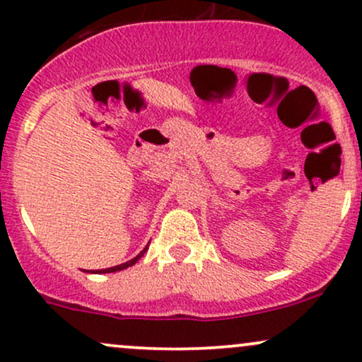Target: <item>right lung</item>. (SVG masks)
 Instances as JSON below:
<instances>
[{
  "label": "right lung",
  "mask_w": 362,
  "mask_h": 362,
  "mask_svg": "<svg viewBox=\"0 0 362 362\" xmlns=\"http://www.w3.org/2000/svg\"><path fill=\"white\" fill-rule=\"evenodd\" d=\"M146 250H147V247L142 250V252L139 254V256H135L134 259H130V261H127V262H123V264H118V266H113V267H108V269H100V271H93V273H100V274H103V273H117V271H122V269H127V267L129 266H134L135 262L139 261L140 257L144 256V254H146Z\"/></svg>",
  "instance_id": "obj_1"
}]
</instances>
